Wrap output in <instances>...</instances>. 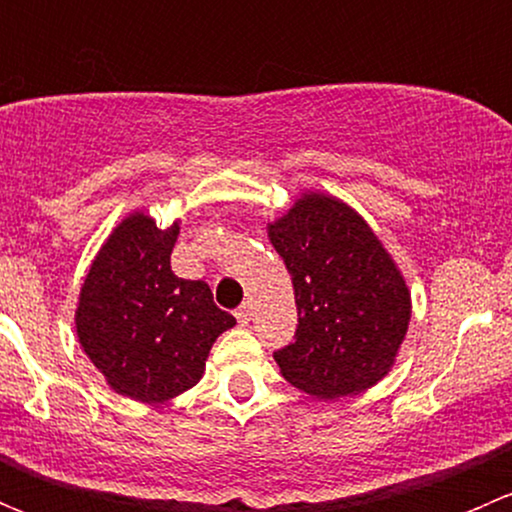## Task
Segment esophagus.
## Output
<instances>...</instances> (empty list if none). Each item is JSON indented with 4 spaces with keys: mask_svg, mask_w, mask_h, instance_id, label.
Here are the masks:
<instances>
[{
    "mask_svg": "<svg viewBox=\"0 0 512 512\" xmlns=\"http://www.w3.org/2000/svg\"><path fill=\"white\" fill-rule=\"evenodd\" d=\"M235 317H237V322L242 324V327H247V324H250V319H252V307H250V304H242V307H237Z\"/></svg>",
    "mask_w": 512,
    "mask_h": 512,
    "instance_id": "1",
    "label": "esophagus"
}]
</instances>
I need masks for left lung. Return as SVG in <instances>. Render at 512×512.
<instances>
[{"label":"left lung","mask_w":512,"mask_h":512,"mask_svg":"<svg viewBox=\"0 0 512 512\" xmlns=\"http://www.w3.org/2000/svg\"><path fill=\"white\" fill-rule=\"evenodd\" d=\"M292 275L294 342L282 376L317 399L369 389L389 374L411 319L404 277L364 218L332 195L304 193L267 227Z\"/></svg>","instance_id":"obj_1"}]
</instances>
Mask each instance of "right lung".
Here are the masks:
<instances>
[{
  "instance_id": "1",
  "label": "right lung",
  "mask_w": 512,
  "mask_h": 512,
  "mask_svg": "<svg viewBox=\"0 0 512 512\" xmlns=\"http://www.w3.org/2000/svg\"><path fill=\"white\" fill-rule=\"evenodd\" d=\"M178 223L133 213L103 242L76 309V334L118 394L160 404L200 381L210 347L235 317L203 280L170 270Z\"/></svg>"
}]
</instances>
